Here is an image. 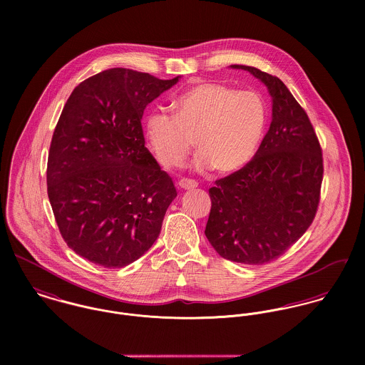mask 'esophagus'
Wrapping results in <instances>:
<instances>
[{"label":"esophagus","mask_w":365,"mask_h":365,"mask_svg":"<svg viewBox=\"0 0 365 365\" xmlns=\"http://www.w3.org/2000/svg\"><path fill=\"white\" fill-rule=\"evenodd\" d=\"M177 187L181 188V190H194V188L198 187V184H197L195 181H192V180L184 178V180H180V181L177 182Z\"/></svg>","instance_id":"34e87169"}]
</instances>
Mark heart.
Listing matches in <instances>:
<instances>
[{
    "mask_svg": "<svg viewBox=\"0 0 365 365\" xmlns=\"http://www.w3.org/2000/svg\"><path fill=\"white\" fill-rule=\"evenodd\" d=\"M173 112L155 109L145 118V136L157 163L178 167L194 140L200 150L194 165L220 174L239 171L253 158L268 118L260 93L222 83L192 86L173 101Z\"/></svg>",
    "mask_w": 365,
    "mask_h": 365,
    "instance_id": "b5f03b06",
    "label": "heart"
}]
</instances>
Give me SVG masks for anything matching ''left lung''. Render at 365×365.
Masks as SVG:
<instances>
[{
	"mask_svg": "<svg viewBox=\"0 0 365 365\" xmlns=\"http://www.w3.org/2000/svg\"><path fill=\"white\" fill-rule=\"evenodd\" d=\"M230 67L267 87L272 120L255 157L209 188L205 235L220 257L256 265L284 255L311 226L323 158L307 112L278 77L250 66Z\"/></svg>",
	"mask_w": 365,
	"mask_h": 365,
	"instance_id": "8db88e82",
	"label": "left lung"
}]
</instances>
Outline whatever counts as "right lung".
I'll list each match as a JSON object with an SVG mask.
<instances>
[{"label":"right lung","instance_id":"add662e5","mask_svg":"<svg viewBox=\"0 0 365 365\" xmlns=\"http://www.w3.org/2000/svg\"><path fill=\"white\" fill-rule=\"evenodd\" d=\"M178 80L109 68L80 83L64 105L48 195L64 242L83 259L120 268L156 242L177 191L145 148L142 116Z\"/></svg>","mask_w":365,"mask_h":365}]
</instances>
